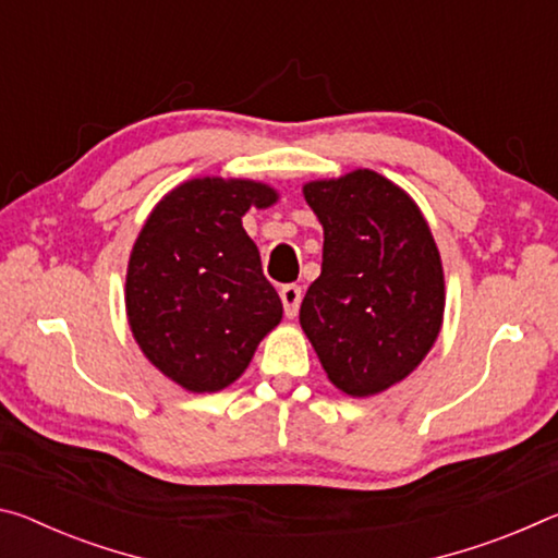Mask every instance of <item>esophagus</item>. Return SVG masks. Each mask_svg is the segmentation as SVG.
Here are the masks:
<instances>
[{
	"mask_svg": "<svg viewBox=\"0 0 558 558\" xmlns=\"http://www.w3.org/2000/svg\"><path fill=\"white\" fill-rule=\"evenodd\" d=\"M280 300H282V310H286V317H295L300 310L302 288L295 286V282H288V286L280 288Z\"/></svg>",
	"mask_w": 558,
	"mask_h": 558,
	"instance_id": "34e87169",
	"label": "esophagus"
}]
</instances>
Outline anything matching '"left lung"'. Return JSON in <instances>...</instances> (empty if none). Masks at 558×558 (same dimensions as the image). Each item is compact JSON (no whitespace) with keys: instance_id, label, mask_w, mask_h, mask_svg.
Returning <instances> with one entry per match:
<instances>
[{"instance_id":"8db88e82","label":"left lung","mask_w":558,"mask_h":558,"mask_svg":"<svg viewBox=\"0 0 558 558\" xmlns=\"http://www.w3.org/2000/svg\"><path fill=\"white\" fill-rule=\"evenodd\" d=\"M305 199L325 245L300 325L337 389L379 393L409 376L440 332L436 241L411 196L369 169L310 182Z\"/></svg>"}]
</instances>
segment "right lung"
<instances>
[{
	"label": "right lung",
	"mask_w": 558,
	"mask_h": 558,
	"mask_svg": "<svg viewBox=\"0 0 558 558\" xmlns=\"http://www.w3.org/2000/svg\"><path fill=\"white\" fill-rule=\"evenodd\" d=\"M276 192L243 179H192L169 192L140 231L128 268V317L140 349L189 391L239 379L282 302L243 231L251 206Z\"/></svg>",
	"instance_id": "obj_1"
}]
</instances>
